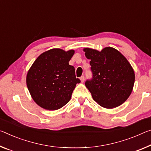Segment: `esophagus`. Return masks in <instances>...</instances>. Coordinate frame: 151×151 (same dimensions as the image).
<instances>
[{
	"label": "esophagus",
	"instance_id": "1",
	"mask_svg": "<svg viewBox=\"0 0 151 151\" xmlns=\"http://www.w3.org/2000/svg\"><path fill=\"white\" fill-rule=\"evenodd\" d=\"M80 79H81V83H83V82H84V81H85V76H81V77H80Z\"/></svg>",
	"mask_w": 151,
	"mask_h": 151
}]
</instances>
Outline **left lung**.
Returning a JSON list of instances; mask_svg holds the SVG:
<instances>
[{
  "mask_svg": "<svg viewBox=\"0 0 151 151\" xmlns=\"http://www.w3.org/2000/svg\"><path fill=\"white\" fill-rule=\"evenodd\" d=\"M90 60L92 78L85 86L93 99L106 108L116 107L126 101L131 94L135 75L130 64L120 52L111 47L101 52L85 48Z\"/></svg>",
  "mask_w": 151,
  "mask_h": 151,
  "instance_id": "8db88e82",
  "label": "left lung"
}]
</instances>
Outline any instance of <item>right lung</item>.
<instances>
[{
    "label": "right lung",
    "mask_w": 151,
    "mask_h": 151,
    "mask_svg": "<svg viewBox=\"0 0 151 151\" xmlns=\"http://www.w3.org/2000/svg\"><path fill=\"white\" fill-rule=\"evenodd\" d=\"M74 50L52 49L44 52L32 64L27 86L34 101L45 109H58L70 101L76 85L75 69L69 65Z\"/></svg>",
    "instance_id": "obj_1"
}]
</instances>
